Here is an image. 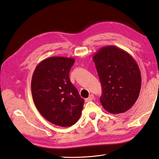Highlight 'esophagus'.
<instances>
[{
	"mask_svg": "<svg viewBox=\"0 0 159 159\" xmlns=\"http://www.w3.org/2000/svg\"><path fill=\"white\" fill-rule=\"evenodd\" d=\"M93 98H94V95H92V94H91L88 98H86V99H85V102H90V101L93 100Z\"/></svg>",
	"mask_w": 159,
	"mask_h": 159,
	"instance_id": "esophagus-1",
	"label": "esophagus"
}]
</instances>
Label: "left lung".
I'll return each instance as SVG.
<instances>
[{"label":"left lung","mask_w":159,"mask_h":159,"mask_svg":"<svg viewBox=\"0 0 159 159\" xmlns=\"http://www.w3.org/2000/svg\"><path fill=\"white\" fill-rule=\"evenodd\" d=\"M102 84L100 102L110 113L127 111L140 93L141 76L136 61L128 52L115 46L101 48L93 56Z\"/></svg>","instance_id":"obj_1"}]
</instances>
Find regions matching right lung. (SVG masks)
Listing matches in <instances>:
<instances>
[{
	"instance_id": "add662e5",
	"label": "right lung",
	"mask_w": 159,
	"mask_h": 159,
	"mask_svg": "<svg viewBox=\"0 0 159 159\" xmlns=\"http://www.w3.org/2000/svg\"><path fill=\"white\" fill-rule=\"evenodd\" d=\"M73 57H50L36 67L31 81L32 98L38 111L47 121L70 127L80 119L84 99L69 78Z\"/></svg>"
}]
</instances>
